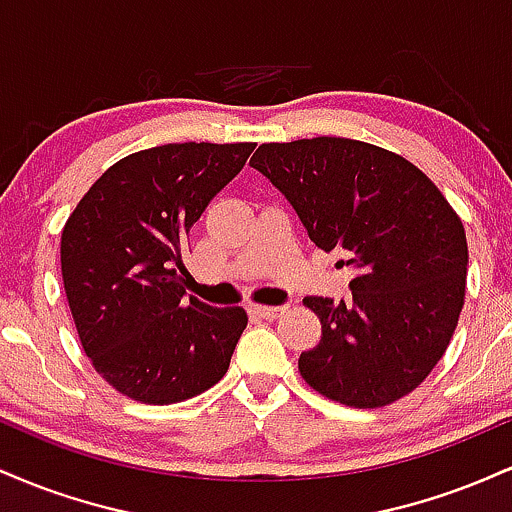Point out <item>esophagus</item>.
<instances>
[{"instance_id": "esophagus-1", "label": "esophagus", "mask_w": 512, "mask_h": 512, "mask_svg": "<svg viewBox=\"0 0 512 512\" xmlns=\"http://www.w3.org/2000/svg\"><path fill=\"white\" fill-rule=\"evenodd\" d=\"M248 313L252 317H260V320H274L284 313V308H276V305H262V303H252L248 308Z\"/></svg>"}]
</instances>
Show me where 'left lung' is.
<instances>
[{"instance_id": "left-lung-1", "label": "left lung", "mask_w": 512, "mask_h": 512, "mask_svg": "<svg viewBox=\"0 0 512 512\" xmlns=\"http://www.w3.org/2000/svg\"><path fill=\"white\" fill-rule=\"evenodd\" d=\"M250 163L317 248L344 252L358 269L349 301L303 298L322 325L320 344L298 358L305 383L356 409L409 395L443 358L462 313L469 252L457 211L424 170L358 139L262 144Z\"/></svg>"}]
</instances>
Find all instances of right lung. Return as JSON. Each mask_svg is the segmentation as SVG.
<instances>
[{"label": "right lung", "instance_id": "add662e5", "mask_svg": "<svg viewBox=\"0 0 512 512\" xmlns=\"http://www.w3.org/2000/svg\"><path fill=\"white\" fill-rule=\"evenodd\" d=\"M252 142L163 144L113 163L62 228L76 334L108 385L175 404L226 375L248 313L187 298V233L243 170Z\"/></svg>", "mask_w": 512, "mask_h": 512}]
</instances>
